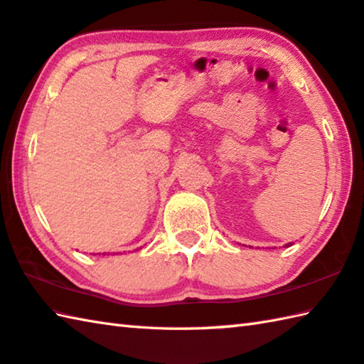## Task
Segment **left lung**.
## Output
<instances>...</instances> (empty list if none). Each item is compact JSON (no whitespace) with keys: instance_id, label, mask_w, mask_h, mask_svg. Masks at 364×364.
I'll list each match as a JSON object with an SVG mask.
<instances>
[{"instance_id":"8db88e82","label":"left lung","mask_w":364,"mask_h":364,"mask_svg":"<svg viewBox=\"0 0 364 364\" xmlns=\"http://www.w3.org/2000/svg\"><path fill=\"white\" fill-rule=\"evenodd\" d=\"M287 246H289V245H287Z\"/></svg>"}]
</instances>
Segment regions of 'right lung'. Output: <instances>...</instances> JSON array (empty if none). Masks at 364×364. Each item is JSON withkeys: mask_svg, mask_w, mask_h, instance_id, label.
I'll return each instance as SVG.
<instances>
[{"mask_svg": "<svg viewBox=\"0 0 364 364\" xmlns=\"http://www.w3.org/2000/svg\"><path fill=\"white\" fill-rule=\"evenodd\" d=\"M113 254H115V252H113ZM104 255H105V254H104Z\"/></svg>", "mask_w": 364, "mask_h": 364, "instance_id": "obj_1", "label": "right lung"}]
</instances>
